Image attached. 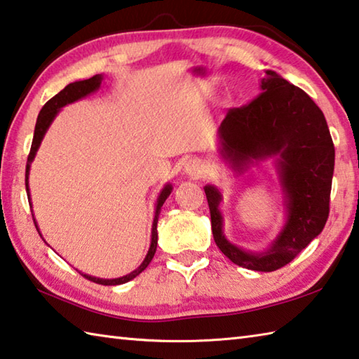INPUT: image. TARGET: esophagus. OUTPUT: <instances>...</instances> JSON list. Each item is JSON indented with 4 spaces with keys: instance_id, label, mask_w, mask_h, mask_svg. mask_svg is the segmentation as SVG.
Instances as JSON below:
<instances>
[{
    "instance_id": "1",
    "label": "esophagus",
    "mask_w": 359,
    "mask_h": 359,
    "mask_svg": "<svg viewBox=\"0 0 359 359\" xmlns=\"http://www.w3.org/2000/svg\"><path fill=\"white\" fill-rule=\"evenodd\" d=\"M204 171H205V166L201 160L193 158L185 163V172L188 175H191V177H199V175L204 174Z\"/></svg>"
}]
</instances>
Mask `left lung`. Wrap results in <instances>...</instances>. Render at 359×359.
Wrapping results in <instances>:
<instances>
[{
  "instance_id": "1",
  "label": "left lung",
  "mask_w": 359,
  "mask_h": 359,
  "mask_svg": "<svg viewBox=\"0 0 359 359\" xmlns=\"http://www.w3.org/2000/svg\"><path fill=\"white\" fill-rule=\"evenodd\" d=\"M218 151L237 172L252 161L275 158L287 219L269 250L245 251L224 237L221 193L207 185L215 243L248 270L275 271L287 265L323 231L330 213L334 144L322 109L303 89L266 70L256 99L227 111L219 126Z\"/></svg>"
}]
</instances>
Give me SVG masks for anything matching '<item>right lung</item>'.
Segmentation results:
<instances>
[{
  "mask_svg": "<svg viewBox=\"0 0 359 359\" xmlns=\"http://www.w3.org/2000/svg\"><path fill=\"white\" fill-rule=\"evenodd\" d=\"M103 80V75H94L93 78H89V80H83V81H75V83H70L67 84L66 88H64L61 93H57L55 97H51V99L45 103L42 107L41 113L37 116V122H36V128H34V138H32V144H31V151L28 155V163H26V174H25V185H26V193H28V201H29V205H31V196H29V187H28V179H29V168H31V163L36 157V152L39 146H41V142L43 140V135L47 133L48 127L51 126V122L56 117V114L60 113V109L62 107L69 105L72 102H76L83 99V97H86L89 94L95 93L97 89L100 88ZM172 191V187L171 184L165 185L163 188L160 196L157 199V208H155V217H154V224H152V240H151V248H149L147 251V256L146 259L142 260V264L138 266V269L133 270L132 273H128V275L122 276V278H116V279H102V278H95V276H89V275H84V273H80L81 276H84L89 281L97 283V284H102V285H117V284H123V283H128L132 281L133 278H136L140 275L141 271H144L147 269V265L151 264V260L154 259V254L157 251V242H158V233H157V223H158V215L161 210V205L165 204V201L168 199L169 194ZM32 219H34V215H32ZM34 224H36V229L39 232V227L37 223L34 219ZM41 233V232H39Z\"/></svg>",
  "mask_w": 359,
  "mask_h": 359,
  "instance_id": "add662e5",
  "label": "right lung"
}]
</instances>
